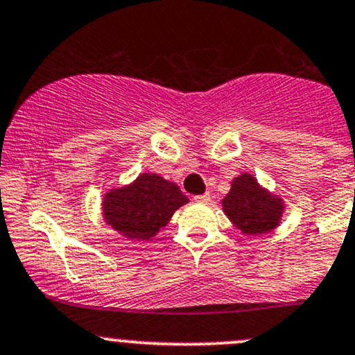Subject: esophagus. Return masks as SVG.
<instances>
[{
  "mask_svg": "<svg viewBox=\"0 0 355 355\" xmlns=\"http://www.w3.org/2000/svg\"><path fill=\"white\" fill-rule=\"evenodd\" d=\"M195 202H198V203H208V202H210V195H208V193H205V195L195 196Z\"/></svg>",
  "mask_w": 355,
  "mask_h": 355,
  "instance_id": "obj_1",
  "label": "esophagus"
}]
</instances>
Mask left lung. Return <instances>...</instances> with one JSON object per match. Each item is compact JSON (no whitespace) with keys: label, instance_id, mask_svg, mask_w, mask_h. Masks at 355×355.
<instances>
[{"label":"left lung","instance_id":"1","mask_svg":"<svg viewBox=\"0 0 355 355\" xmlns=\"http://www.w3.org/2000/svg\"><path fill=\"white\" fill-rule=\"evenodd\" d=\"M222 210L246 236H261L272 232L282 220L286 210L284 200L270 193L250 173L232 179L231 191L222 200Z\"/></svg>","mask_w":355,"mask_h":355}]
</instances>
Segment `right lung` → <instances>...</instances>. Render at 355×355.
Segmentation results:
<instances>
[{
	"mask_svg": "<svg viewBox=\"0 0 355 355\" xmlns=\"http://www.w3.org/2000/svg\"><path fill=\"white\" fill-rule=\"evenodd\" d=\"M176 182L144 173L131 184L109 189L102 200L104 222L128 241H148L188 203Z\"/></svg>",
	"mask_w": 355,
	"mask_h": 355,
	"instance_id": "obj_1",
	"label": "right lung"
}]
</instances>
